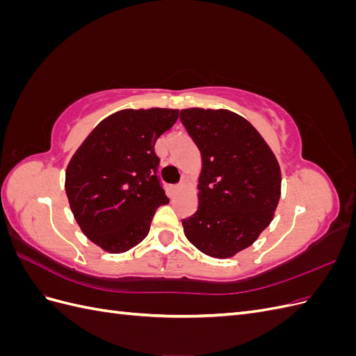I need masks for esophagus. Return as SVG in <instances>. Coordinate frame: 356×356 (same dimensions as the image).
<instances>
[{"mask_svg": "<svg viewBox=\"0 0 356 356\" xmlns=\"http://www.w3.org/2000/svg\"><path fill=\"white\" fill-rule=\"evenodd\" d=\"M181 188H182V184H177V186H174V187H172V190H174L175 193H177V191H179Z\"/></svg>", "mask_w": 356, "mask_h": 356, "instance_id": "esophagus-1", "label": "esophagus"}]
</instances>
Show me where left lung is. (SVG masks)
Returning a JSON list of instances; mask_svg holds the SVG:
<instances>
[{
  "mask_svg": "<svg viewBox=\"0 0 356 356\" xmlns=\"http://www.w3.org/2000/svg\"><path fill=\"white\" fill-rule=\"evenodd\" d=\"M179 120L202 154L199 208L182 220L199 251L229 258L251 246L273 220L281 168L257 129L229 110L188 108Z\"/></svg>",
  "mask_w": 356,
  "mask_h": 356,
  "instance_id": "left-lung-1",
  "label": "left lung"
}]
</instances>
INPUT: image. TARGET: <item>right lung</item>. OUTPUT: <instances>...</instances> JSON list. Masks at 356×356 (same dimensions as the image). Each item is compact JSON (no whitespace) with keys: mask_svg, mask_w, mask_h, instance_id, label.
Wrapping results in <instances>:
<instances>
[{"mask_svg":"<svg viewBox=\"0 0 356 356\" xmlns=\"http://www.w3.org/2000/svg\"><path fill=\"white\" fill-rule=\"evenodd\" d=\"M177 118L169 108L117 111L70 160L65 191L74 218L104 251L126 252L144 241L156 209L169 203L154 144Z\"/></svg>","mask_w":356,"mask_h":356,"instance_id":"1","label":"right lung"}]
</instances>
